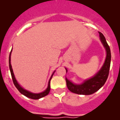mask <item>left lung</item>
<instances>
[{"label":"left lung","instance_id":"8db88e82","mask_svg":"<svg viewBox=\"0 0 120 120\" xmlns=\"http://www.w3.org/2000/svg\"><path fill=\"white\" fill-rule=\"evenodd\" d=\"M99 34H100V40L106 51V57L105 63L101 69L94 76L85 81L82 84H73V82H71L70 81L66 78L67 87L70 91L73 92L74 93L84 94V95L91 94L100 90L106 81L109 75L110 63H111V51L103 34L100 32H99ZM66 70L67 73L68 71L66 69Z\"/></svg>","mask_w":120,"mask_h":120}]
</instances>
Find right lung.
Instances as JSON below:
<instances>
[{
    "mask_svg": "<svg viewBox=\"0 0 120 120\" xmlns=\"http://www.w3.org/2000/svg\"><path fill=\"white\" fill-rule=\"evenodd\" d=\"M11 52H10V55H9V68H10V71H11V76H12V81L14 84L15 86L16 87V88L19 90V91L20 92V93H22V94H24V96H26V97L29 98H31V99H33V100H38L39 98H41L42 97H44L46 95H47L49 93L50 91V89H51V87H50V81H51V79H52V77L53 76L54 72L52 75L51 78H50L49 81V83H48V86H47V89L44 91L42 92L41 93H32L31 92H29L27 90L23 89V88L21 87V86L18 84V82H17L16 79L15 78L14 75V73H13V70L12 68V66H11Z\"/></svg>",
    "mask_w": 120,
    "mask_h": 120,
    "instance_id": "1",
    "label": "right lung"
}]
</instances>
